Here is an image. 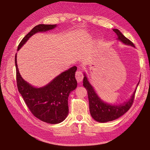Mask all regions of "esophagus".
<instances>
[{
  "label": "esophagus",
  "instance_id": "obj_1",
  "mask_svg": "<svg viewBox=\"0 0 150 150\" xmlns=\"http://www.w3.org/2000/svg\"><path fill=\"white\" fill-rule=\"evenodd\" d=\"M75 77L76 79L77 80V82H81L82 81V79L84 77V75H83V73L81 69H77L75 73Z\"/></svg>",
  "mask_w": 150,
  "mask_h": 150
}]
</instances>
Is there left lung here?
I'll return each mask as SVG.
<instances>
[{
  "label": "left lung",
  "instance_id": "8db88e82",
  "mask_svg": "<svg viewBox=\"0 0 150 150\" xmlns=\"http://www.w3.org/2000/svg\"><path fill=\"white\" fill-rule=\"evenodd\" d=\"M113 31L117 35L118 39L123 43L135 47V45L132 42L127 38L119 30L113 29ZM139 82L138 85L139 84ZM83 86L86 89L87 94H88L91 115L95 120L102 123L114 120L125 113L133 105L136 93L135 90L132 97L125 104L120 105H113L106 104L100 100L89 81H87L86 75L84 77Z\"/></svg>",
  "mask_w": 150,
  "mask_h": 150
}]
</instances>
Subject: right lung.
<instances>
[{"mask_svg": "<svg viewBox=\"0 0 150 150\" xmlns=\"http://www.w3.org/2000/svg\"><path fill=\"white\" fill-rule=\"evenodd\" d=\"M56 25L40 24L35 27L20 42L18 50L35 33L52 30ZM17 88L26 105L32 114L43 122L56 124L63 122L69 113L68 97L77 87L75 78L76 66H73L56 77L51 82L41 88L30 85L20 76L15 56Z\"/></svg>", "mask_w": 150, "mask_h": 150, "instance_id": "obj_1", "label": "right lung"}]
</instances>
